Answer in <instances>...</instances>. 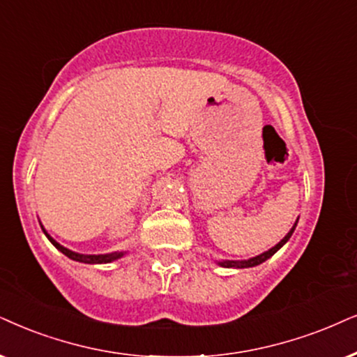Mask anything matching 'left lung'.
I'll return each instance as SVG.
<instances>
[{"label": "left lung", "instance_id": "obj_1", "mask_svg": "<svg viewBox=\"0 0 357 357\" xmlns=\"http://www.w3.org/2000/svg\"><path fill=\"white\" fill-rule=\"evenodd\" d=\"M296 224H298V219L295 220V224H293L290 232H288L287 236L277 243V245L272 247V249H268L267 252H264V254L255 255V257H252V259H247V260H220V261H218V265H220V267H224V268H250V267H257V265L264 264L265 260H268L273 254H277V252L282 249V247L285 245L288 241H290L291 234L295 232Z\"/></svg>", "mask_w": 357, "mask_h": 357}]
</instances>
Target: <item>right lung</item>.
Here are the masks:
<instances>
[{
	"mask_svg": "<svg viewBox=\"0 0 357 357\" xmlns=\"http://www.w3.org/2000/svg\"><path fill=\"white\" fill-rule=\"evenodd\" d=\"M40 229H43V232L46 234V237L49 238V242L52 243L54 247L59 252H62L66 257H69L70 260H75V261H80V264H92V265H98V264H110V261H115L121 259V257H125L126 252H112V254H98V255H87V254H79V252H74L70 249H66L64 245H61L57 241H54V238L49 236L46 229H44V225L40 224Z\"/></svg>",
	"mask_w": 357,
	"mask_h": 357,
	"instance_id": "add662e5",
	"label": "right lung"
}]
</instances>
